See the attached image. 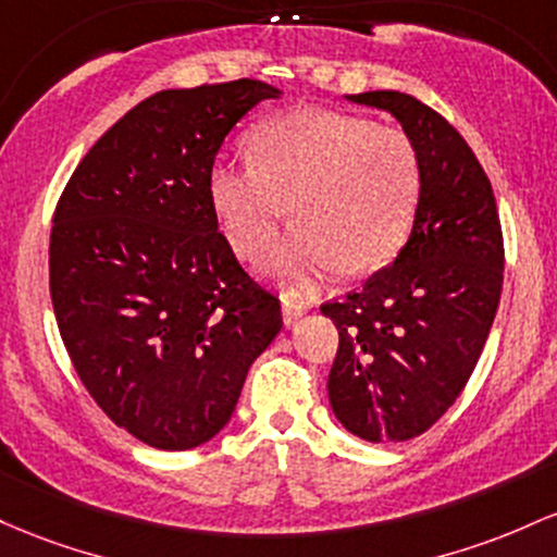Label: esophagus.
<instances>
[{
    "mask_svg": "<svg viewBox=\"0 0 557 557\" xmlns=\"http://www.w3.org/2000/svg\"><path fill=\"white\" fill-rule=\"evenodd\" d=\"M310 308L305 302H295L292 297H284L281 299V315H284V323L286 326H295V323L299 321V318L305 315Z\"/></svg>",
    "mask_w": 557,
    "mask_h": 557,
    "instance_id": "34e87169",
    "label": "esophagus"
}]
</instances>
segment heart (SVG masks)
Wrapping results in <instances>:
<instances>
[{
  "mask_svg": "<svg viewBox=\"0 0 557 557\" xmlns=\"http://www.w3.org/2000/svg\"><path fill=\"white\" fill-rule=\"evenodd\" d=\"M208 191L228 242L249 260L271 249L292 205L299 221L271 271L308 292L339 265L360 273L395 258L421 199V160L399 126L305 108L255 128L249 162L218 160Z\"/></svg>",
  "mask_w": 557,
  "mask_h": 557,
  "instance_id": "heart-1",
  "label": "heart"
}]
</instances>
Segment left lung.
<instances>
[{
	"label": "left lung",
	"mask_w": 557,
	"mask_h": 557,
	"mask_svg": "<svg viewBox=\"0 0 557 557\" xmlns=\"http://www.w3.org/2000/svg\"><path fill=\"white\" fill-rule=\"evenodd\" d=\"M386 110L421 160L413 231L395 262L321 312L339 331L329 403L349 434L405 442L434 426L463 392L503 292V228L476 154L410 94H349Z\"/></svg>",
	"instance_id": "8db88e82"
}]
</instances>
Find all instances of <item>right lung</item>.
<instances>
[{"label": "right lung", "mask_w": 557, "mask_h": 557, "mask_svg": "<svg viewBox=\"0 0 557 557\" xmlns=\"http://www.w3.org/2000/svg\"><path fill=\"white\" fill-rule=\"evenodd\" d=\"M281 89H165L81 160L49 242V292L76 373L112 423L158 449L205 445L281 331L218 231L208 178L231 128Z\"/></svg>", "instance_id": "right-lung-1"}]
</instances>
